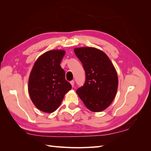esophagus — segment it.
Here are the masks:
<instances>
[{
  "label": "esophagus",
  "mask_w": 151,
  "mask_h": 151,
  "mask_svg": "<svg viewBox=\"0 0 151 151\" xmlns=\"http://www.w3.org/2000/svg\"><path fill=\"white\" fill-rule=\"evenodd\" d=\"M70 84L72 85V86H74V81H73V80H72V81H70Z\"/></svg>",
  "instance_id": "1"
}]
</instances>
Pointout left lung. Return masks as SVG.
Returning <instances> with one entry per match:
<instances>
[{
  "mask_svg": "<svg viewBox=\"0 0 151 151\" xmlns=\"http://www.w3.org/2000/svg\"><path fill=\"white\" fill-rule=\"evenodd\" d=\"M85 70L83 86L76 90L86 108L92 112L106 109L114 99L118 86L116 70L105 53L95 48L74 49Z\"/></svg>",
  "mask_w": 151,
  "mask_h": 151,
  "instance_id": "8db88e82",
  "label": "left lung"
}]
</instances>
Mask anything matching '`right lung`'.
Here are the masks:
<instances>
[{
    "label": "right lung",
    "instance_id": "obj_1",
    "mask_svg": "<svg viewBox=\"0 0 151 151\" xmlns=\"http://www.w3.org/2000/svg\"><path fill=\"white\" fill-rule=\"evenodd\" d=\"M65 54V51L59 50L45 52L37 59L30 73V98L42 112H54L72 88V85L65 79V70L60 66Z\"/></svg>",
    "mask_w": 151,
    "mask_h": 151
}]
</instances>
